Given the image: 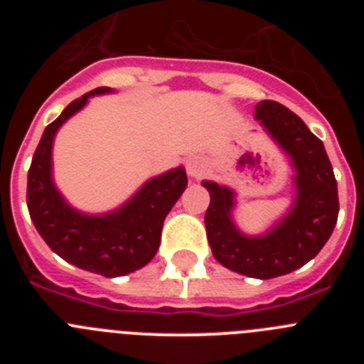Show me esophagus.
<instances>
[{"mask_svg":"<svg viewBox=\"0 0 364 364\" xmlns=\"http://www.w3.org/2000/svg\"><path fill=\"white\" fill-rule=\"evenodd\" d=\"M205 171V162L200 159V156H193L188 162V173L193 176V178H198L202 176V173Z\"/></svg>","mask_w":364,"mask_h":364,"instance_id":"1","label":"esophagus"}]
</instances>
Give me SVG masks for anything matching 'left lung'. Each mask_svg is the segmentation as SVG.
I'll use <instances>...</instances> for the list:
<instances>
[{
	"instance_id": "obj_1",
	"label": "left lung",
	"mask_w": 364,
	"mask_h": 364,
	"mask_svg": "<svg viewBox=\"0 0 364 364\" xmlns=\"http://www.w3.org/2000/svg\"><path fill=\"white\" fill-rule=\"evenodd\" d=\"M255 118L290 156L295 169L294 205L268 233L250 237L231 218L235 193L204 180L211 197L204 222L211 252L222 266L246 277L273 279L301 268L323 250L336 228L339 198L323 142L295 112L279 102L262 100Z\"/></svg>"
}]
</instances>
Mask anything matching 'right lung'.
Wrapping results in <instances>:
<instances>
[{"label":"right lung","instance_id":"add662e5","mask_svg":"<svg viewBox=\"0 0 364 364\" xmlns=\"http://www.w3.org/2000/svg\"><path fill=\"white\" fill-rule=\"evenodd\" d=\"M98 87L74 100L53 124L32 156L27 180V205L41 239L56 255L85 272L122 277L146 266L160 246L162 224L188 186L184 167L147 180L122 208L105 215H85L67 204L53 180V144L58 129L96 95Z\"/></svg>","mask_w":364,"mask_h":364}]
</instances>
